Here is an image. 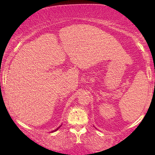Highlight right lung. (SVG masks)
<instances>
[{
    "label": "right lung",
    "instance_id": "right-lung-1",
    "mask_svg": "<svg viewBox=\"0 0 155 155\" xmlns=\"http://www.w3.org/2000/svg\"><path fill=\"white\" fill-rule=\"evenodd\" d=\"M60 127H61V126H60ZM60 127H58V128H56V130H54V131H56L57 130H58V129L59 128H60Z\"/></svg>",
    "mask_w": 155,
    "mask_h": 155
}]
</instances>
